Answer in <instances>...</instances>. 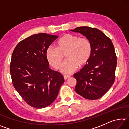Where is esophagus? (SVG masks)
Segmentation results:
<instances>
[{"instance_id": "esophagus-1", "label": "esophagus", "mask_w": 129, "mask_h": 129, "mask_svg": "<svg viewBox=\"0 0 129 129\" xmlns=\"http://www.w3.org/2000/svg\"><path fill=\"white\" fill-rule=\"evenodd\" d=\"M70 77H71V76H70V75H64V78L65 80H67L68 78H69Z\"/></svg>"}]
</instances>
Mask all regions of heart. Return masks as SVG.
I'll return each instance as SVG.
<instances>
[{"instance_id":"obj_1","label":"heart","mask_w":129,"mask_h":129,"mask_svg":"<svg viewBox=\"0 0 129 129\" xmlns=\"http://www.w3.org/2000/svg\"><path fill=\"white\" fill-rule=\"evenodd\" d=\"M91 52L92 47L88 39L67 34L57 40L56 48L49 47L47 49L46 57L49 64L58 69L61 65L65 54L67 59L61 68V71L70 73L76 70L78 66L82 67L86 65Z\"/></svg>"}]
</instances>
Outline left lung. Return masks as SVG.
<instances>
[{"mask_svg": "<svg viewBox=\"0 0 129 129\" xmlns=\"http://www.w3.org/2000/svg\"><path fill=\"white\" fill-rule=\"evenodd\" d=\"M69 31L86 36L92 47L88 64L73 75L77 80L76 92L85 99H99L114 82L117 61L114 45L110 39L97 28L80 27Z\"/></svg>", "mask_w": 129, "mask_h": 129, "instance_id": "left-lung-1", "label": "left lung"}]
</instances>
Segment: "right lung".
<instances>
[{
	"label": "right lung",
	"mask_w": 129,
	"mask_h": 129,
	"mask_svg": "<svg viewBox=\"0 0 129 129\" xmlns=\"http://www.w3.org/2000/svg\"><path fill=\"white\" fill-rule=\"evenodd\" d=\"M58 36L35 34L19 42L12 54L10 74L15 89L36 109L45 108L57 97L63 76L49 67L46 51Z\"/></svg>",
	"instance_id": "right-lung-1"
}]
</instances>
